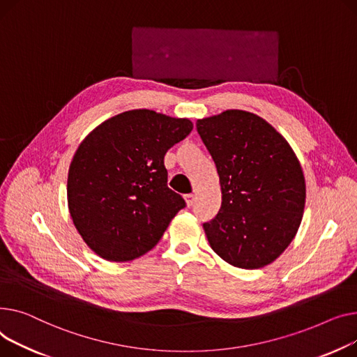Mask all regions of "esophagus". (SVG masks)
<instances>
[{"mask_svg": "<svg viewBox=\"0 0 357 357\" xmlns=\"http://www.w3.org/2000/svg\"><path fill=\"white\" fill-rule=\"evenodd\" d=\"M184 200H185V204H187L188 207H190V206L195 204L196 197H195V195H185V196H184Z\"/></svg>", "mask_w": 357, "mask_h": 357, "instance_id": "esophagus-1", "label": "esophagus"}]
</instances>
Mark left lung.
<instances>
[{
	"label": "left lung",
	"mask_w": 357,
	"mask_h": 357,
	"mask_svg": "<svg viewBox=\"0 0 357 357\" xmlns=\"http://www.w3.org/2000/svg\"><path fill=\"white\" fill-rule=\"evenodd\" d=\"M219 174L222 206L204 234L227 264L257 269L274 262L297 235L305 206L301 164L264 118L241 109L197 119Z\"/></svg>",
	"instance_id": "1"
}]
</instances>
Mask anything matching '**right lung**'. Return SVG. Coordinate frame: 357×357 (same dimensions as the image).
<instances>
[{
  "mask_svg": "<svg viewBox=\"0 0 357 357\" xmlns=\"http://www.w3.org/2000/svg\"><path fill=\"white\" fill-rule=\"evenodd\" d=\"M192 130L187 118L132 109L103 121L80 142L69 167L68 206L96 255L127 262L158 243L185 206L167 187L164 155Z\"/></svg>",
  "mask_w": 357,
  "mask_h": 357,
  "instance_id": "add662e5",
  "label": "right lung"
}]
</instances>
